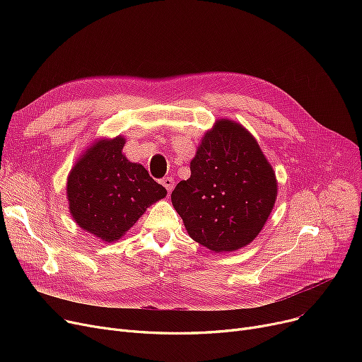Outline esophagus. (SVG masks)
Returning a JSON list of instances; mask_svg holds the SVG:
<instances>
[{
    "mask_svg": "<svg viewBox=\"0 0 362 362\" xmlns=\"http://www.w3.org/2000/svg\"><path fill=\"white\" fill-rule=\"evenodd\" d=\"M161 185L167 189V192L170 194V191H171V189H173V186H175V180L171 179V177H164V179H161Z\"/></svg>",
    "mask_w": 362,
    "mask_h": 362,
    "instance_id": "34e87169",
    "label": "esophagus"
}]
</instances>
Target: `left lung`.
<instances>
[{
    "mask_svg": "<svg viewBox=\"0 0 362 362\" xmlns=\"http://www.w3.org/2000/svg\"><path fill=\"white\" fill-rule=\"evenodd\" d=\"M277 197L272 165L251 133L220 120L191 161V177L171 192V202L194 240L208 250L236 251L252 242Z\"/></svg>",
    "mask_w": 362,
    "mask_h": 362,
    "instance_id": "left-lung-1",
    "label": "left lung"
}]
</instances>
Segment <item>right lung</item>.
Returning a JSON list of instances; mask_svg holds the SVG:
<instances>
[{
	"mask_svg": "<svg viewBox=\"0 0 362 362\" xmlns=\"http://www.w3.org/2000/svg\"><path fill=\"white\" fill-rule=\"evenodd\" d=\"M123 146L122 136L95 144L73 167L67 182L73 218L105 242L120 239L152 202L167 195L144 165L122 154Z\"/></svg>",
	"mask_w": 362,
	"mask_h": 362,
	"instance_id": "right-lung-1",
	"label": "right lung"
}]
</instances>
